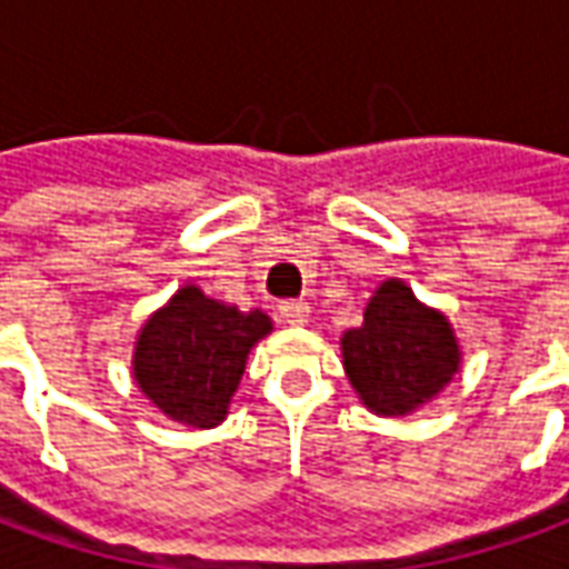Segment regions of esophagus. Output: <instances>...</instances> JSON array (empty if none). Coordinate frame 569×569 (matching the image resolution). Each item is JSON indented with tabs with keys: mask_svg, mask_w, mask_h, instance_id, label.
Instances as JSON below:
<instances>
[{
	"mask_svg": "<svg viewBox=\"0 0 569 569\" xmlns=\"http://www.w3.org/2000/svg\"><path fill=\"white\" fill-rule=\"evenodd\" d=\"M280 317L289 326H305L310 320V305L308 301H283L280 305Z\"/></svg>",
	"mask_w": 569,
	"mask_h": 569,
	"instance_id": "obj_1",
	"label": "esophagus"
}]
</instances>
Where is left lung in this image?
Returning a JSON list of instances; mask_svg holds the SVG:
<instances>
[{
    "label": "left lung",
    "mask_w": 569,
    "mask_h": 569,
    "mask_svg": "<svg viewBox=\"0 0 569 569\" xmlns=\"http://www.w3.org/2000/svg\"><path fill=\"white\" fill-rule=\"evenodd\" d=\"M341 359L371 415L406 418L453 381L463 350L451 320L390 277L369 298L362 326L341 335Z\"/></svg>",
    "instance_id": "obj_1"
}]
</instances>
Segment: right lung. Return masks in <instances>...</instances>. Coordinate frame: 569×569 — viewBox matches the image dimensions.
Instances as JSON below:
<instances>
[{
	"mask_svg": "<svg viewBox=\"0 0 569 569\" xmlns=\"http://www.w3.org/2000/svg\"><path fill=\"white\" fill-rule=\"evenodd\" d=\"M273 332L259 308L240 310L186 283L142 322L133 341V381L163 418L212 429L228 418L249 350Z\"/></svg>",
	"mask_w": 569,
	"mask_h": 569,
	"instance_id": "1",
	"label": "right lung"
}]
</instances>
